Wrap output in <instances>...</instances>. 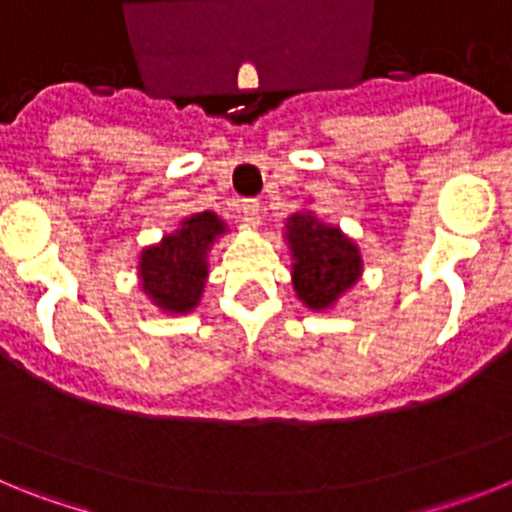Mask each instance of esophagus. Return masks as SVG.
Returning a JSON list of instances; mask_svg holds the SVG:
<instances>
[{
	"instance_id": "34e87169",
	"label": "esophagus",
	"mask_w": 512,
	"mask_h": 512,
	"mask_svg": "<svg viewBox=\"0 0 512 512\" xmlns=\"http://www.w3.org/2000/svg\"><path fill=\"white\" fill-rule=\"evenodd\" d=\"M241 210H243V217H246L248 225H259V212H261L259 200H243Z\"/></svg>"
}]
</instances>
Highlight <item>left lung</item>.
I'll return each mask as SVG.
<instances>
[{"instance_id":"left-lung-1","label":"left lung","mask_w":512,"mask_h":512,"mask_svg":"<svg viewBox=\"0 0 512 512\" xmlns=\"http://www.w3.org/2000/svg\"><path fill=\"white\" fill-rule=\"evenodd\" d=\"M282 238L292 259V287L307 310H333L359 284L364 274L359 243L310 207L287 217Z\"/></svg>"}]
</instances>
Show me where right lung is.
<instances>
[{
	"instance_id": "obj_1",
	"label": "right lung",
	"mask_w": 512,
	"mask_h": 512,
	"mask_svg": "<svg viewBox=\"0 0 512 512\" xmlns=\"http://www.w3.org/2000/svg\"><path fill=\"white\" fill-rule=\"evenodd\" d=\"M230 228L215 212L182 217L161 241L138 253V287L164 315H189L200 307L210 277V251Z\"/></svg>"
}]
</instances>
